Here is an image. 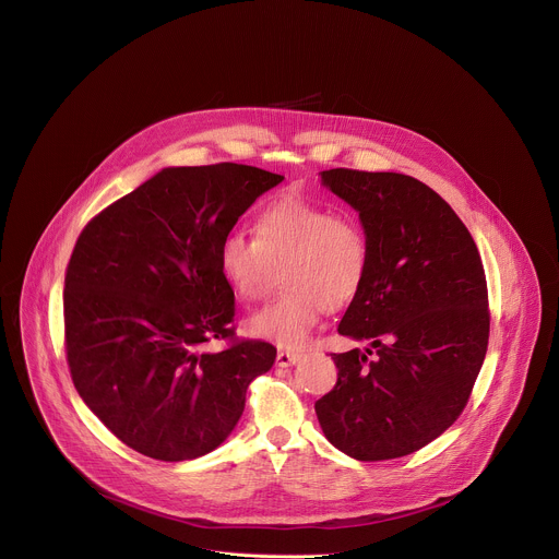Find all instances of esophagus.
<instances>
[{
  "label": "esophagus",
  "mask_w": 559,
  "mask_h": 559,
  "mask_svg": "<svg viewBox=\"0 0 559 559\" xmlns=\"http://www.w3.org/2000/svg\"><path fill=\"white\" fill-rule=\"evenodd\" d=\"M300 357H302V353H300V350L283 348V350H278V355H276V364H278L281 368H287V366H294Z\"/></svg>",
  "instance_id": "1"
}]
</instances>
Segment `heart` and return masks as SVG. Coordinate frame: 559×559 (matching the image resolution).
Wrapping results in <instances>:
<instances>
[{
  "label": "heart",
  "mask_w": 559,
  "mask_h": 559,
  "mask_svg": "<svg viewBox=\"0 0 559 559\" xmlns=\"http://www.w3.org/2000/svg\"><path fill=\"white\" fill-rule=\"evenodd\" d=\"M217 263L243 305L263 300L278 272L283 292L250 318L248 333L294 348L307 342L324 311L348 309L364 294L372 243L355 217L285 195L254 215L252 241L239 233L226 235Z\"/></svg>",
  "instance_id": "obj_1"
}]
</instances>
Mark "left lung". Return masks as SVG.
<instances>
[{
    "instance_id": "left-lung-1",
    "label": "left lung",
    "mask_w": 559,
    "mask_h": 559,
    "mask_svg": "<svg viewBox=\"0 0 559 559\" xmlns=\"http://www.w3.org/2000/svg\"><path fill=\"white\" fill-rule=\"evenodd\" d=\"M372 243L364 294L340 333L372 348L331 353L337 383L316 403L326 440L359 462L405 457L464 412L490 337L477 243L451 204L394 171L329 169Z\"/></svg>"
}]
</instances>
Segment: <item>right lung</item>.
<instances>
[{
    "mask_svg": "<svg viewBox=\"0 0 559 559\" xmlns=\"http://www.w3.org/2000/svg\"><path fill=\"white\" fill-rule=\"evenodd\" d=\"M283 176L237 163L167 167L99 211L64 272V353L86 407L132 451L185 462L217 449L276 348L235 335L217 252ZM219 338V354L203 344Z\"/></svg>",
    "mask_w": 559,
    "mask_h": 559,
    "instance_id": "obj_1",
    "label": "right lung"
}]
</instances>
